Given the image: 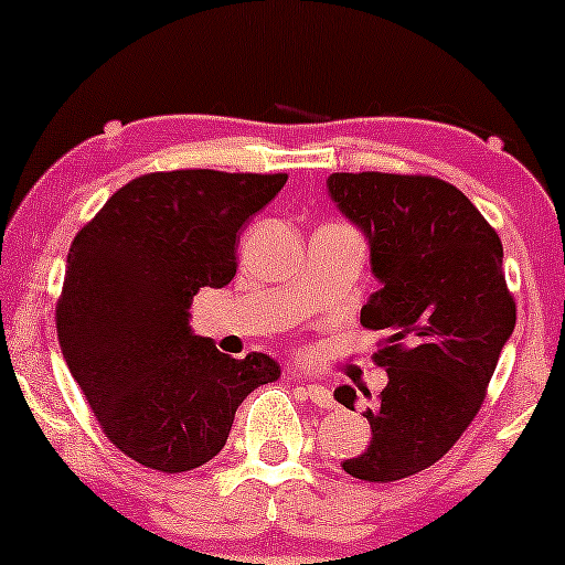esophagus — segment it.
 Masks as SVG:
<instances>
[{"label":"esophagus","mask_w":565,"mask_h":565,"mask_svg":"<svg viewBox=\"0 0 565 565\" xmlns=\"http://www.w3.org/2000/svg\"><path fill=\"white\" fill-rule=\"evenodd\" d=\"M300 391H302L305 395H308L310 404H316V406H321V408H332V406H334L332 393H329L323 385H308V382H305Z\"/></svg>","instance_id":"34e87169"}]
</instances>
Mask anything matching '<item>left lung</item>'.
<instances>
[{
    "label": "left lung",
    "mask_w": 565,
    "mask_h": 565,
    "mask_svg": "<svg viewBox=\"0 0 565 565\" xmlns=\"http://www.w3.org/2000/svg\"><path fill=\"white\" fill-rule=\"evenodd\" d=\"M327 191L366 236L380 289L361 323L385 332L374 359L387 372L377 406L364 412L372 440L342 470L369 483L401 481L468 430L515 329L502 242L462 191L430 174L334 172ZM334 398L355 412L350 385Z\"/></svg>",
    "instance_id": "8db88e82"
}]
</instances>
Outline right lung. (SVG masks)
Returning a JSON list of instances; mask_svg holds the SVG:
<instances>
[{
	"label": "right lung",
	"mask_w": 565,
	"mask_h": 565,
	"mask_svg": "<svg viewBox=\"0 0 565 565\" xmlns=\"http://www.w3.org/2000/svg\"><path fill=\"white\" fill-rule=\"evenodd\" d=\"M287 174L178 170L129 180L76 233L57 342L103 433L135 462L185 472L217 457L270 355L236 361L193 334L201 287L236 276V238Z\"/></svg>",
	"instance_id": "right-lung-1"
}]
</instances>
